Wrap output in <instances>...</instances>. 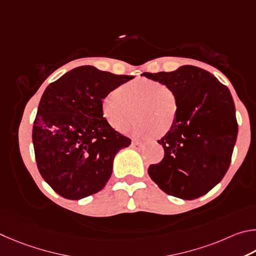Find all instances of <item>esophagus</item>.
<instances>
[{
    "mask_svg": "<svg viewBox=\"0 0 256 256\" xmlns=\"http://www.w3.org/2000/svg\"><path fill=\"white\" fill-rule=\"evenodd\" d=\"M142 146H144V144H142V142H140L134 140L132 142V148H135V150H142Z\"/></svg>",
    "mask_w": 256,
    "mask_h": 256,
    "instance_id": "esophagus-1",
    "label": "esophagus"
}]
</instances>
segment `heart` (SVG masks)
<instances>
[{"label": "heart", "mask_w": 256, "mask_h": 256, "mask_svg": "<svg viewBox=\"0 0 256 256\" xmlns=\"http://www.w3.org/2000/svg\"><path fill=\"white\" fill-rule=\"evenodd\" d=\"M178 98L166 85L150 78H138L110 91L102 98L101 110L114 130L137 137L163 136L173 127L178 116Z\"/></svg>", "instance_id": "1"}]
</instances>
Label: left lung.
Wrapping results in <instances>:
<instances>
[{"instance_id":"obj_1","label":"left lung","mask_w":256,"mask_h":256,"mask_svg":"<svg viewBox=\"0 0 256 256\" xmlns=\"http://www.w3.org/2000/svg\"><path fill=\"white\" fill-rule=\"evenodd\" d=\"M142 75L171 88L178 106L173 127L158 140L164 158L150 165V176L170 196L199 198L222 181L232 160L238 124L230 90L191 65Z\"/></svg>"}]
</instances>
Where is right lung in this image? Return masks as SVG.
Returning <instances> with one entry per match:
<instances>
[{
  "label": "right lung",
  "mask_w": 256,
  "mask_h": 256,
  "mask_svg": "<svg viewBox=\"0 0 256 256\" xmlns=\"http://www.w3.org/2000/svg\"><path fill=\"white\" fill-rule=\"evenodd\" d=\"M132 78L80 66L44 90L32 128L34 156L44 180L62 198L78 200L101 191L116 154L130 145L103 118L101 102Z\"/></svg>",
  "instance_id": "obj_1"
}]
</instances>
